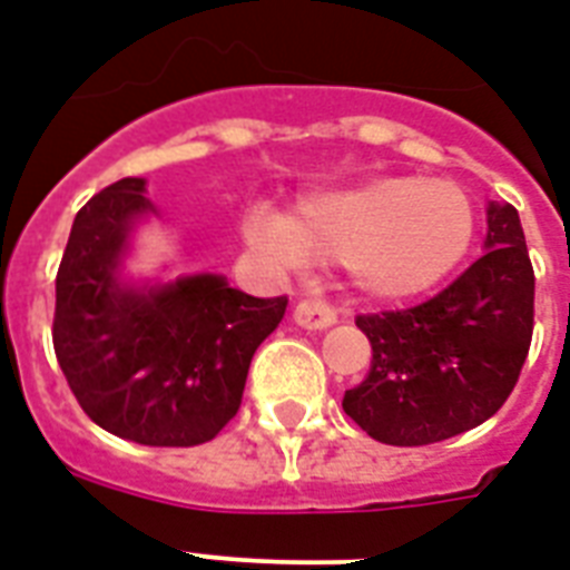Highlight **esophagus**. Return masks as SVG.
<instances>
[{
    "mask_svg": "<svg viewBox=\"0 0 570 570\" xmlns=\"http://www.w3.org/2000/svg\"><path fill=\"white\" fill-rule=\"evenodd\" d=\"M293 318L301 327H307V331H325V327L336 325V313H333V307H327L325 301L316 298L298 301L293 309Z\"/></svg>",
    "mask_w": 570,
    "mask_h": 570,
    "instance_id": "obj_1",
    "label": "esophagus"
}]
</instances>
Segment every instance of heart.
Instances as JSON below:
<instances>
[{"instance_id":"obj_1","label":"heart","mask_w":570,"mask_h":570,"mask_svg":"<svg viewBox=\"0 0 570 570\" xmlns=\"http://www.w3.org/2000/svg\"><path fill=\"white\" fill-rule=\"evenodd\" d=\"M245 237L286 263L342 261L363 295L404 301L456 269L474 237V207L451 180L381 175L301 198L284 219L252 213Z\"/></svg>"}]
</instances>
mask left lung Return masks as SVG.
<instances>
[{
	"mask_svg": "<svg viewBox=\"0 0 570 570\" xmlns=\"http://www.w3.org/2000/svg\"><path fill=\"white\" fill-rule=\"evenodd\" d=\"M485 252L424 304L357 316L372 368L342 410L383 445L415 448L492 419L533 340V263L518 210L485 207Z\"/></svg>",
	"mask_w": 570,
	"mask_h": 570,
	"instance_id": "obj_1",
	"label": "left lung"
}]
</instances>
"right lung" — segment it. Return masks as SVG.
<instances>
[{
    "instance_id": "1",
    "label": "right lung",
    "mask_w": 570,
    "mask_h": 570,
    "mask_svg": "<svg viewBox=\"0 0 570 570\" xmlns=\"http://www.w3.org/2000/svg\"><path fill=\"white\" fill-rule=\"evenodd\" d=\"M142 193L146 180L122 178L78 210L55 277V357L99 428L137 445L193 448L237 415L286 295L254 298L222 275L122 281L137 222L157 216Z\"/></svg>"
}]
</instances>
